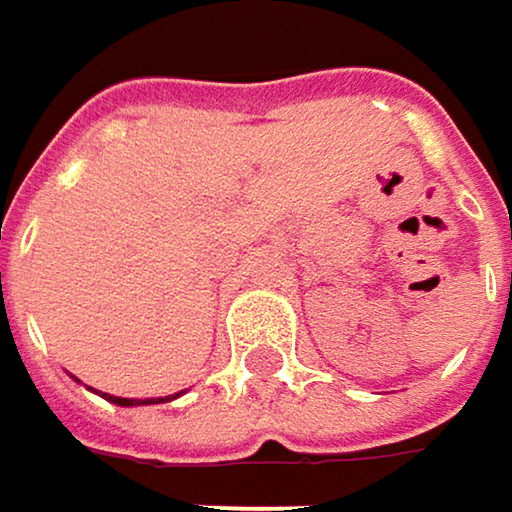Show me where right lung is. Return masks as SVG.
<instances>
[{"mask_svg": "<svg viewBox=\"0 0 512 512\" xmlns=\"http://www.w3.org/2000/svg\"><path fill=\"white\" fill-rule=\"evenodd\" d=\"M79 382V379H76ZM94 391V388H91ZM183 391H177V394H168V397H148V400H133V397H115V394H100L103 400H109V403H115V406H151V403H168V400H177Z\"/></svg>", "mask_w": 512, "mask_h": 512, "instance_id": "1", "label": "right lung"}]
</instances>
